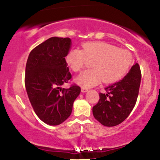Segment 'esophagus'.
Segmentation results:
<instances>
[{
  "mask_svg": "<svg viewBox=\"0 0 160 160\" xmlns=\"http://www.w3.org/2000/svg\"><path fill=\"white\" fill-rule=\"evenodd\" d=\"M89 91V89H86V88H84V87H82L81 88V92H86Z\"/></svg>",
  "mask_w": 160,
  "mask_h": 160,
  "instance_id": "obj_1",
  "label": "esophagus"
}]
</instances>
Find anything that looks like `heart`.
Instances as JSON below:
<instances>
[{
  "label": "heart",
  "mask_w": 160,
  "mask_h": 160,
  "mask_svg": "<svg viewBox=\"0 0 160 160\" xmlns=\"http://www.w3.org/2000/svg\"><path fill=\"white\" fill-rule=\"evenodd\" d=\"M82 50L71 49L66 61L75 72L84 67L88 59H93L92 69L82 71L76 78V82L84 88L92 87L103 80L110 83L120 80L126 74L132 64L128 51L118 49L106 42H87L82 45Z\"/></svg>",
  "instance_id": "b5f03b06"
}]
</instances>
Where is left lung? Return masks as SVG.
<instances>
[{"label": "left lung", "instance_id": "obj_1", "mask_svg": "<svg viewBox=\"0 0 160 160\" xmlns=\"http://www.w3.org/2000/svg\"><path fill=\"white\" fill-rule=\"evenodd\" d=\"M140 67L135 63L122 80L104 88L98 104L92 108L93 116L103 126H115L123 122L136 103L141 83Z\"/></svg>", "mask_w": 160, "mask_h": 160}]
</instances>
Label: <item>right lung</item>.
<instances>
[{
  "label": "right lung",
  "mask_w": 160,
  "mask_h": 160,
  "mask_svg": "<svg viewBox=\"0 0 160 160\" xmlns=\"http://www.w3.org/2000/svg\"><path fill=\"white\" fill-rule=\"evenodd\" d=\"M71 44L70 38L52 37L32 49L27 60L28 96L38 117L49 126L59 125L68 118L80 93L77 85L62 88L71 78L65 60Z\"/></svg>",
  "instance_id": "obj_1"
}]
</instances>
